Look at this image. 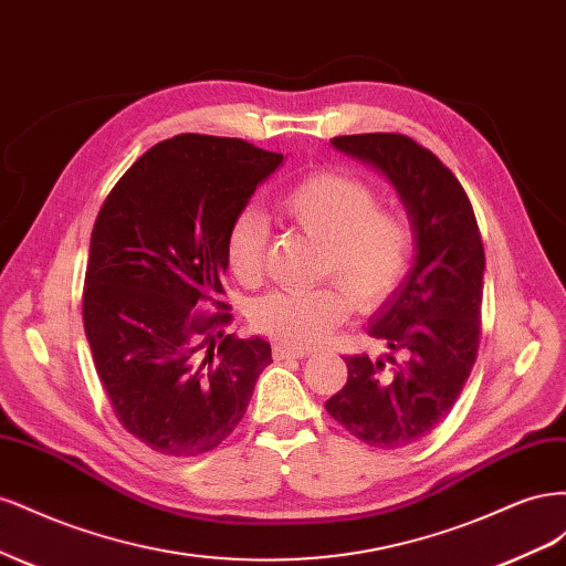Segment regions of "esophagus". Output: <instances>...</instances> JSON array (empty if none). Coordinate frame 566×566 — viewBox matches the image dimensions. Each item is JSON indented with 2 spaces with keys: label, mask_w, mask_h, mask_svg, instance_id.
<instances>
[{
  "label": "esophagus",
  "mask_w": 566,
  "mask_h": 566,
  "mask_svg": "<svg viewBox=\"0 0 566 566\" xmlns=\"http://www.w3.org/2000/svg\"><path fill=\"white\" fill-rule=\"evenodd\" d=\"M273 356H276V358H304V356H310V349L276 345V347H273Z\"/></svg>",
  "instance_id": "1"
}]
</instances>
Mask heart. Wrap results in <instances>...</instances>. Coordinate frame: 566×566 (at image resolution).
<instances>
[{
    "label": "heart",
    "mask_w": 566,
    "mask_h": 566,
    "mask_svg": "<svg viewBox=\"0 0 566 566\" xmlns=\"http://www.w3.org/2000/svg\"><path fill=\"white\" fill-rule=\"evenodd\" d=\"M273 208L290 224L318 238V276L335 279L314 287L273 290L254 302V328L281 345H321L352 314L354 304L375 310L403 281L413 254V229L399 210L378 205V193L364 179L318 169L283 188ZM266 238L264 217L250 208L229 221L224 254L241 283L262 281Z\"/></svg>",
    "instance_id": "b5f03b06"
}]
</instances>
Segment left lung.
<instances>
[{
    "instance_id": "8db88e82",
    "label": "left lung",
    "mask_w": 566,
    "mask_h": 566,
    "mask_svg": "<svg viewBox=\"0 0 566 566\" xmlns=\"http://www.w3.org/2000/svg\"><path fill=\"white\" fill-rule=\"evenodd\" d=\"M333 146L387 175L416 233V262L370 335L408 361L391 370L368 354L345 356L347 385L325 410L349 434L375 449H401L430 434L451 413L476 361L482 335L484 243L472 202L430 148L406 134L335 136Z\"/></svg>"
}]
</instances>
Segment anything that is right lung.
I'll return each mask as SVG.
<instances>
[{
	"mask_svg": "<svg viewBox=\"0 0 566 566\" xmlns=\"http://www.w3.org/2000/svg\"><path fill=\"white\" fill-rule=\"evenodd\" d=\"M281 163L243 139L179 134L146 150L101 205L84 333L119 424L156 453L217 449L271 361L266 339L227 335L221 273L229 221Z\"/></svg>",
	"mask_w": 566,
	"mask_h": 566,
	"instance_id": "add662e5",
	"label": "right lung"
}]
</instances>
